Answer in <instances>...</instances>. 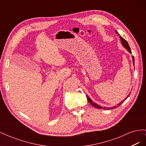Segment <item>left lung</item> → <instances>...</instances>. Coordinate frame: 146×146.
I'll return each instance as SVG.
<instances>
[{"label": "left lung", "mask_w": 146, "mask_h": 146, "mask_svg": "<svg viewBox=\"0 0 146 146\" xmlns=\"http://www.w3.org/2000/svg\"><path fill=\"white\" fill-rule=\"evenodd\" d=\"M116 33H117L118 35H119V36H120V39H121V43L122 44V45H123V46L125 48H126L127 49V50L129 51L130 53H131V49H130V46H129V44H128V42H127V41L125 40V39H123L120 35H119L117 32V31H116ZM132 58H133V64H135V60H134V56H132ZM129 96H129H127V98ZM86 97H87V99H88V102H89L90 103V104L91 105H93L94 107H96V108H99V109H106V108L105 107H102L101 106H100V105H98V104H96V103H94V102H92V100H91V99L89 98V97H88V96H86ZM126 98V99H127ZM124 101V100H123ZM122 102H121V103H120L118 105H117V107L118 106H119V105H121V104H122ZM116 106H114V107H111V108H107V109H114V108H116Z\"/></svg>", "instance_id": "left-lung-1"}]
</instances>
